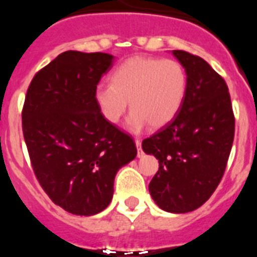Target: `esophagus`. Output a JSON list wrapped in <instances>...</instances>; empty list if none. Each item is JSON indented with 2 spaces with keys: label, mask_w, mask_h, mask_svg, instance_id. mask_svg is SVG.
I'll return each mask as SVG.
<instances>
[{
  "label": "esophagus",
  "mask_w": 257,
  "mask_h": 257,
  "mask_svg": "<svg viewBox=\"0 0 257 257\" xmlns=\"http://www.w3.org/2000/svg\"><path fill=\"white\" fill-rule=\"evenodd\" d=\"M135 144H136V148H138V157H142L143 156L142 140H140V139H135Z\"/></svg>",
  "instance_id": "34e87169"
}]
</instances>
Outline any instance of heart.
I'll return each instance as SVG.
<instances>
[{
    "label": "heart",
    "mask_w": 257,
    "mask_h": 257,
    "mask_svg": "<svg viewBox=\"0 0 257 257\" xmlns=\"http://www.w3.org/2000/svg\"><path fill=\"white\" fill-rule=\"evenodd\" d=\"M187 94V74L175 60L135 56L118 65L110 83L95 88V103L109 123H118L130 101L127 128L138 133L149 123L160 128L180 110Z\"/></svg>",
    "instance_id": "heart-1"
}]
</instances>
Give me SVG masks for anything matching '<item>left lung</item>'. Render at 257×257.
I'll return each mask as SVG.
<instances>
[{
	"instance_id": "8db88e82",
	"label": "left lung",
	"mask_w": 257,
	"mask_h": 257,
	"mask_svg": "<svg viewBox=\"0 0 257 257\" xmlns=\"http://www.w3.org/2000/svg\"><path fill=\"white\" fill-rule=\"evenodd\" d=\"M187 73V94L171 122L143 140L160 169L149 183L157 206L185 213L201 207L221 180L233 139L234 114L228 86L207 61L174 50Z\"/></svg>"
}]
</instances>
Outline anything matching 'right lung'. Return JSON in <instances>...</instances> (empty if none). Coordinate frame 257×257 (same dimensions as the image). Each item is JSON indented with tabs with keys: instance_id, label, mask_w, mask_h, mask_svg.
<instances>
[{
	"instance_id": "add662e5",
	"label": "right lung",
	"mask_w": 257,
	"mask_h": 257,
	"mask_svg": "<svg viewBox=\"0 0 257 257\" xmlns=\"http://www.w3.org/2000/svg\"><path fill=\"white\" fill-rule=\"evenodd\" d=\"M104 52L65 51L32 79L22 124L36 178L55 205L91 216L108 207L134 140L101 115L95 88L113 67Z\"/></svg>"
}]
</instances>
